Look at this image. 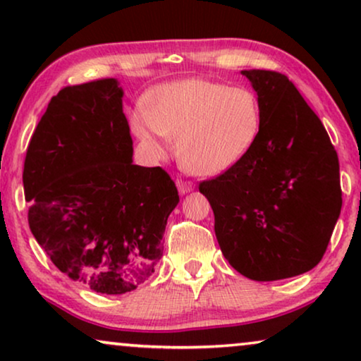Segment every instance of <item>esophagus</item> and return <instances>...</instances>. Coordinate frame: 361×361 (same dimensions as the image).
<instances>
[{"label":"esophagus","instance_id":"esophagus-1","mask_svg":"<svg viewBox=\"0 0 361 361\" xmlns=\"http://www.w3.org/2000/svg\"><path fill=\"white\" fill-rule=\"evenodd\" d=\"M176 185H177V189H179V194L180 195L189 194V192H192V190L195 189V184H192V182L184 180V179H177L176 180Z\"/></svg>","mask_w":361,"mask_h":361}]
</instances>
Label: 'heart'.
Returning a JSON list of instances; mask_svg holds the SVG:
<instances>
[{
    "mask_svg": "<svg viewBox=\"0 0 361 361\" xmlns=\"http://www.w3.org/2000/svg\"><path fill=\"white\" fill-rule=\"evenodd\" d=\"M261 103L248 87L192 77L156 87L149 108L137 105L130 125L137 140L164 151L171 137L187 169L220 176L238 166L261 131Z\"/></svg>",
    "mask_w": 361,
    "mask_h": 361,
    "instance_id": "1",
    "label": "heart"
}]
</instances>
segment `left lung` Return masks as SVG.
I'll list each match as a JSON object with an SVG mask.
<instances>
[{
	"instance_id": "8db88e82",
	"label": "left lung",
	"mask_w": 361,
	"mask_h": 361,
	"mask_svg": "<svg viewBox=\"0 0 361 361\" xmlns=\"http://www.w3.org/2000/svg\"><path fill=\"white\" fill-rule=\"evenodd\" d=\"M261 103L248 156L200 194L215 215L226 261L253 281L307 273L327 250L342 210L340 167L322 121L283 73L241 71Z\"/></svg>"
}]
</instances>
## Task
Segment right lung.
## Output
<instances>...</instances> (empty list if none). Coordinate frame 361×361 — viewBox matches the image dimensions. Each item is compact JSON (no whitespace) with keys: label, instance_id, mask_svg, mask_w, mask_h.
Wrapping results in <instances>:
<instances>
[{"label":"right lung","instance_id":"add662e5","mask_svg":"<svg viewBox=\"0 0 361 361\" xmlns=\"http://www.w3.org/2000/svg\"><path fill=\"white\" fill-rule=\"evenodd\" d=\"M123 95L116 78L62 88L23 172L34 238L62 273L102 294L130 293L151 278L179 204L166 171L133 164Z\"/></svg>","mask_w":361,"mask_h":361}]
</instances>
